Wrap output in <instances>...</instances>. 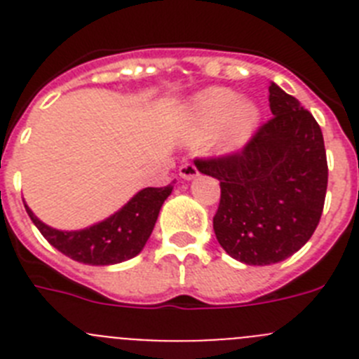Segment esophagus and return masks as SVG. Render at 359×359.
<instances>
[{
  "label": "esophagus",
  "instance_id": "obj_1",
  "mask_svg": "<svg viewBox=\"0 0 359 359\" xmlns=\"http://www.w3.org/2000/svg\"><path fill=\"white\" fill-rule=\"evenodd\" d=\"M198 174H199V170L194 163H185L180 167V176H182L183 180H194Z\"/></svg>",
  "mask_w": 359,
  "mask_h": 359
}]
</instances>
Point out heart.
Segmentation results:
<instances>
[{
	"instance_id": "b5f03b06",
	"label": "heart",
	"mask_w": 359,
	"mask_h": 359,
	"mask_svg": "<svg viewBox=\"0 0 359 359\" xmlns=\"http://www.w3.org/2000/svg\"><path fill=\"white\" fill-rule=\"evenodd\" d=\"M261 118L259 107L241 100L239 93L228 88H208L194 98L190 107L192 138L208 140L221 129L219 147L236 151L246 144Z\"/></svg>"
}]
</instances>
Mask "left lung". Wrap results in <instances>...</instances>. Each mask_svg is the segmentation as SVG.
<instances>
[{
	"mask_svg": "<svg viewBox=\"0 0 359 359\" xmlns=\"http://www.w3.org/2000/svg\"><path fill=\"white\" fill-rule=\"evenodd\" d=\"M273 116L241 151L196 160L219 180L214 231L224 252L250 266L280 262L315 233L327 192V156L318 122L271 82Z\"/></svg>",
	"mask_w": 359,
	"mask_h": 359,
	"instance_id": "obj_1",
	"label": "left lung"
}]
</instances>
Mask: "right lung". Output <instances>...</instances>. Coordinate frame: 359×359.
Returning a JSON list of instances; mask_svg holds the SVG:
<instances>
[{
  "label": "right lung",
  "instance_id": "add662e5",
  "mask_svg": "<svg viewBox=\"0 0 359 359\" xmlns=\"http://www.w3.org/2000/svg\"><path fill=\"white\" fill-rule=\"evenodd\" d=\"M172 183L160 189L147 187L140 190L118 212L84 230H55L39 221L27 205L25 208L44 239L73 261L91 266L118 264L144 250L161 205L172 192Z\"/></svg>",
  "mask_w": 359,
  "mask_h": 359
}]
</instances>
